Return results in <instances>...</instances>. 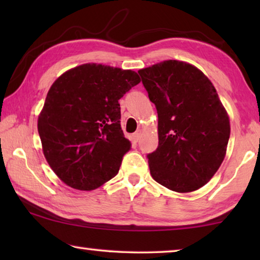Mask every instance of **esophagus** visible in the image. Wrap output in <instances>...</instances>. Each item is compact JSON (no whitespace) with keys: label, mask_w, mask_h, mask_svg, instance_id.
I'll use <instances>...</instances> for the list:
<instances>
[{"label":"esophagus","mask_w":260,"mask_h":260,"mask_svg":"<svg viewBox=\"0 0 260 260\" xmlns=\"http://www.w3.org/2000/svg\"><path fill=\"white\" fill-rule=\"evenodd\" d=\"M141 133H142V131H141V129H138V131H136L135 133L133 134V139H134L135 142H138V141H139L140 136H141Z\"/></svg>","instance_id":"obj_1"}]
</instances>
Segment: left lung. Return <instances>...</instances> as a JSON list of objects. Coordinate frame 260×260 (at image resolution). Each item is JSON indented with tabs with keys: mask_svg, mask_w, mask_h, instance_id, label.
<instances>
[{
	"mask_svg": "<svg viewBox=\"0 0 260 260\" xmlns=\"http://www.w3.org/2000/svg\"><path fill=\"white\" fill-rule=\"evenodd\" d=\"M158 113V147L148 153L153 180L178 192L210 181L226 155L230 118L199 69L165 60L139 71Z\"/></svg>",
	"mask_w": 260,
	"mask_h": 260,
	"instance_id": "obj_1",
	"label": "left lung"
}]
</instances>
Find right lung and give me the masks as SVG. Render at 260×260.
<instances>
[{
    "mask_svg": "<svg viewBox=\"0 0 260 260\" xmlns=\"http://www.w3.org/2000/svg\"><path fill=\"white\" fill-rule=\"evenodd\" d=\"M140 81L131 70L83 64L52 83L38 131L48 164L68 186L93 190L116 177L132 146L119 100Z\"/></svg>",
    "mask_w": 260,
    "mask_h": 260,
    "instance_id": "add662e5",
    "label": "right lung"
}]
</instances>
